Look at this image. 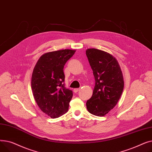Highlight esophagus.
Returning <instances> with one entry per match:
<instances>
[{"label": "esophagus", "instance_id": "34e87169", "mask_svg": "<svg viewBox=\"0 0 152 152\" xmlns=\"http://www.w3.org/2000/svg\"><path fill=\"white\" fill-rule=\"evenodd\" d=\"M79 90H80V89H79V88H77V89H75L73 90V91H74L75 93H76V92H77Z\"/></svg>", "mask_w": 152, "mask_h": 152}]
</instances>
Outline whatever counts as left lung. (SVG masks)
I'll use <instances>...</instances> for the list:
<instances>
[{"instance_id": "left-lung-1", "label": "left lung", "mask_w": 152, "mask_h": 152, "mask_svg": "<svg viewBox=\"0 0 152 152\" xmlns=\"http://www.w3.org/2000/svg\"><path fill=\"white\" fill-rule=\"evenodd\" d=\"M86 52L95 81L93 94L86 102L87 109L94 115L103 116L121 97L123 73L118 61L109 53L96 49H88Z\"/></svg>"}]
</instances>
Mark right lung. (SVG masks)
Listing matches in <instances>:
<instances>
[{
	"label": "right lung",
	"mask_w": 152,
	"mask_h": 152,
	"mask_svg": "<svg viewBox=\"0 0 152 152\" xmlns=\"http://www.w3.org/2000/svg\"><path fill=\"white\" fill-rule=\"evenodd\" d=\"M76 50L48 52L38 60L31 77V88L37 105L52 118L66 113L73 91L65 87L63 68Z\"/></svg>",
	"instance_id": "1"
}]
</instances>
